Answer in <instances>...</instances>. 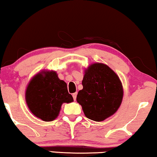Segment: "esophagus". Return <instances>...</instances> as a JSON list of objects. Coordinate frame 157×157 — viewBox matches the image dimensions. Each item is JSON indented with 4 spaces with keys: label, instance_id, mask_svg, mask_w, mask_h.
Instances as JSON below:
<instances>
[{
    "label": "esophagus",
    "instance_id": "obj_1",
    "mask_svg": "<svg viewBox=\"0 0 157 157\" xmlns=\"http://www.w3.org/2000/svg\"><path fill=\"white\" fill-rule=\"evenodd\" d=\"M77 93H74L72 94V96H73V98H74V100L75 101L76 100V98H77Z\"/></svg>",
    "mask_w": 157,
    "mask_h": 157
}]
</instances>
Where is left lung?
Returning a JSON list of instances; mask_svg holds the SVG:
<instances>
[{
	"mask_svg": "<svg viewBox=\"0 0 157 157\" xmlns=\"http://www.w3.org/2000/svg\"><path fill=\"white\" fill-rule=\"evenodd\" d=\"M83 88L77 101L86 117L101 122L117 111L122 103L123 89L119 77L107 65L93 64L85 70Z\"/></svg>",
	"mask_w": 157,
	"mask_h": 157,
	"instance_id": "left-lung-1",
	"label": "left lung"
}]
</instances>
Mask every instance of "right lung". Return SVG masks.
I'll use <instances>...</instances> for the list:
<instances>
[{
	"label": "right lung",
	"instance_id": "obj_1",
	"mask_svg": "<svg viewBox=\"0 0 157 157\" xmlns=\"http://www.w3.org/2000/svg\"><path fill=\"white\" fill-rule=\"evenodd\" d=\"M26 102L29 110L43 121L57 117L63 103L73 101L67 83L59 80L56 72H42L33 77L26 90Z\"/></svg>",
	"mask_w": 157,
	"mask_h": 157
}]
</instances>
